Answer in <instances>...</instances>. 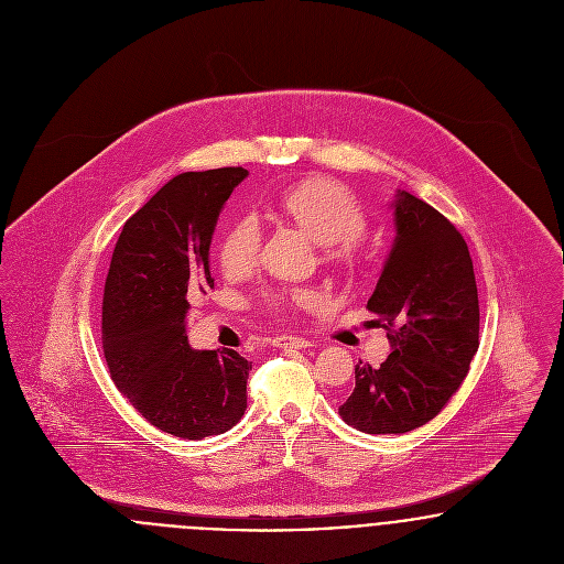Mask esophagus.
Instances as JSON below:
<instances>
[{"label":"esophagus","mask_w":564,"mask_h":564,"mask_svg":"<svg viewBox=\"0 0 564 564\" xmlns=\"http://www.w3.org/2000/svg\"><path fill=\"white\" fill-rule=\"evenodd\" d=\"M275 347H284V349H306V347H311L313 345V340H308V338H302V336H275L273 340H271Z\"/></svg>","instance_id":"obj_1"}]
</instances>
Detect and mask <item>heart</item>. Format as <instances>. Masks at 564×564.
<instances>
[{"label":"heart","mask_w":564,"mask_h":564,"mask_svg":"<svg viewBox=\"0 0 564 564\" xmlns=\"http://www.w3.org/2000/svg\"><path fill=\"white\" fill-rule=\"evenodd\" d=\"M280 208L304 226L323 245L329 260H349L356 253V239L367 228V213L360 199L340 182L308 177L280 197ZM262 228L253 213L241 215L219 242V264L226 273L249 271L260 253ZM262 302L273 311L311 308L322 302L313 286H282L262 293Z\"/></svg>","instance_id":"b5f03b06"}]
</instances>
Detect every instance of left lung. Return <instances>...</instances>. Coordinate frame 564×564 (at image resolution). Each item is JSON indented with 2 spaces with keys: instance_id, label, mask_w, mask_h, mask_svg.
Instances as JSON below:
<instances>
[{
  "instance_id": "left-lung-1",
  "label": "left lung",
  "mask_w": 564,
  "mask_h": 564,
  "mask_svg": "<svg viewBox=\"0 0 564 564\" xmlns=\"http://www.w3.org/2000/svg\"><path fill=\"white\" fill-rule=\"evenodd\" d=\"M398 237L367 308L393 351L380 367L356 365L338 414L367 434H403L432 421L469 373L480 347V304L469 247L423 199L398 191Z\"/></svg>"
}]
</instances>
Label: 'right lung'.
Masks as SVG:
<instances>
[{
  "label": "right lung",
  "mask_w": 564,
  "mask_h": 564,
  "mask_svg": "<svg viewBox=\"0 0 564 564\" xmlns=\"http://www.w3.org/2000/svg\"><path fill=\"white\" fill-rule=\"evenodd\" d=\"M242 166L186 171L134 213L115 245L101 302V347L115 387L154 427L199 441L237 425L247 362L235 349H191L186 313L215 286L208 251Z\"/></svg>",
  "instance_id": "add662e5"
}]
</instances>
